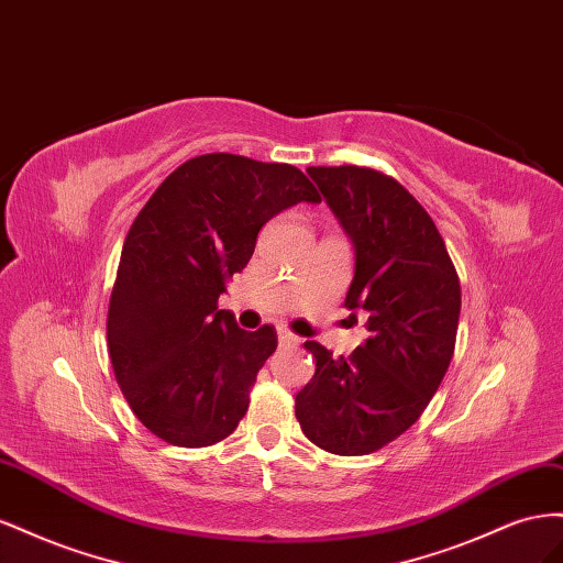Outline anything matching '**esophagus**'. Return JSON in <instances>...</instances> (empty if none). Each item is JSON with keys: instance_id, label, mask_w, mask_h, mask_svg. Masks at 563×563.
Instances as JSON below:
<instances>
[{"instance_id": "esophagus-1", "label": "esophagus", "mask_w": 563, "mask_h": 563, "mask_svg": "<svg viewBox=\"0 0 563 563\" xmlns=\"http://www.w3.org/2000/svg\"><path fill=\"white\" fill-rule=\"evenodd\" d=\"M301 340L297 334H292L290 330H278V344L280 346H297Z\"/></svg>"}]
</instances>
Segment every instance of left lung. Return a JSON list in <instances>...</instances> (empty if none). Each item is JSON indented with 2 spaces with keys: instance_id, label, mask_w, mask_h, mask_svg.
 <instances>
[{
  "instance_id": "left-lung-1",
  "label": "left lung",
  "mask_w": 563,
  "mask_h": 563,
  "mask_svg": "<svg viewBox=\"0 0 563 563\" xmlns=\"http://www.w3.org/2000/svg\"><path fill=\"white\" fill-rule=\"evenodd\" d=\"M356 252L344 307L367 311L349 358L307 342L316 375L295 398L307 439L334 455H371L410 429L451 365L460 278L424 207L371 167H309Z\"/></svg>"
}]
</instances>
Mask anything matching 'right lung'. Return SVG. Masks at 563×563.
<instances>
[{"label": "right lung", "instance_id": "add662e5", "mask_svg": "<svg viewBox=\"0 0 563 563\" xmlns=\"http://www.w3.org/2000/svg\"><path fill=\"white\" fill-rule=\"evenodd\" d=\"M297 202H320L297 167L207 153L176 167L134 219L110 295L108 351L126 404L157 439L205 448L243 420L278 336L273 325L238 328L217 301L264 223Z\"/></svg>", "mask_w": 563, "mask_h": 563}]
</instances>
